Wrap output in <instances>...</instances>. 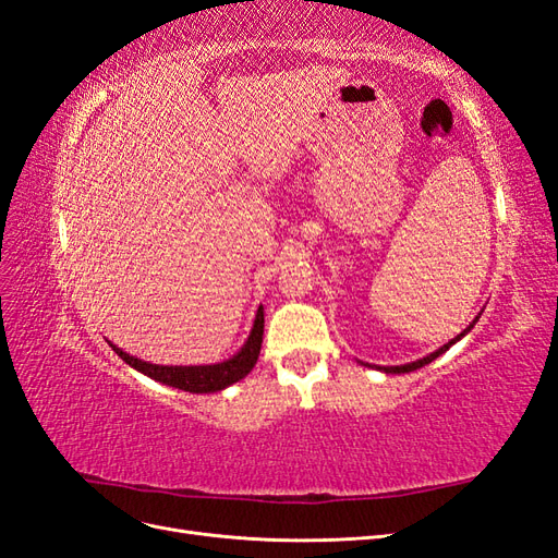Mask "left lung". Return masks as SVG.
I'll use <instances>...</instances> for the list:
<instances>
[{
  "instance_id": "8db88e82",
  "label": "left lung",
  "mask_w": 558,
  "mask_h": 558,
  "mask_svg": "<svg viewBox=\"0 0 558 558\" xmlns=\"http://www.w3.org/2000/svg\"><path fill=\"white\" fill-rule=\"evenodd\" d=\"M480 318V316H477ZM477 318L475 320H472V324L461 332V335H456L453 337V340H449L445 347H440V349H437V351H433V353H428V356L426 359H418V361H414V363H404V365H388V367H384V365H377V369H384V373L386 375H402V373H414V369H418V367H424V365H428V363H433L437 356H442V353L451 347V344H456V342H459L461 340V337L465 335V332H470V328L472 326H475L477 324ZM369 367H373V365H369Z\"/></svg>"
}]
</instances>
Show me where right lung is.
Wrapping results in <instances>:
<instances>
[{
	"mask_svg": "<svg viewBox=\"0 0 558 558\" xmlns=\"http://www.w3.org/2000/svg\"><path fill=\"white\" fill-rule=\"evenodd\" d=\"M263 324H265V314H263V305H260L244 347L234 353L232 359H228L223 363H214V365H156V363H146V361L130 356V353L118 349L111 342H109V347L130 367L140 369L142 375L156 379L160 384L181 388V391H189V393H216V391H223L226 386L244 379L253 369V365H256L260 344H263Z\"/></svg>",
	"mask_w": 558,
	"mask_h": 558,
	"instance_id": "right-lung-1",
	"label": "right lung"
}]
</instances>
